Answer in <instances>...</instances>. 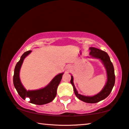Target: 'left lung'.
<instances>
[{"label": "left lung", "mask_w": 129, "mask_h": 129, "mask_svg": "<svg viewBox=\"0 0 129 129\" xmlns=\"http://www.w3.org/2000/svg\"><path fill=\"white\" fill-rule=\"evenodd\" d=\"M89 50H90V55L91 56L100 58L105 65V68L107 69L108 77L106 85L101 92H99L98 94L93 96H85L79 94L77 92L74 87L73 82V78L72 76H71V83H72V86H73L75 95L79 100L84 102L87 103H98L105 99L110 94L114 85V83H115V74H114V70L113 64L111 62L109 55H108L107 52L94 47H90Z\"/></svg>", "instance_id": "left-lung-1"}]
</instances>
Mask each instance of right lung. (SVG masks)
<instances>
[{
    "mask_svg": "<svg viewBox=\"0 0 129 129\" xmlns=\"http://www.w3.org/2000/svg\"><path fill=\"white\" fill-rule=\"evenodd\" d=\"M31 52L27 51L21 57L20 60L16 65L13 75V85L19 95L23 99L26 98L30 99L29 102L37 105H43L50 103L55 99L57 93V88L62 79L63 73L57 75L48 86L38 90L26 91L21 83L19 72L24 59Z\"/></svg>",
    "mask_w": 129,
    "mask_h": 129,
    "instance_id": "add662e5",
    "label": "right lung"
}]
</instances>
